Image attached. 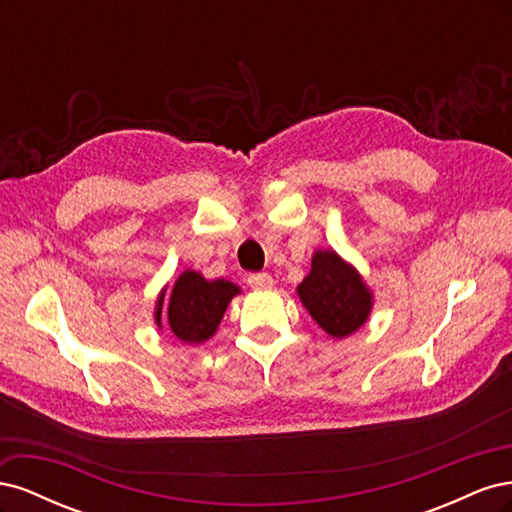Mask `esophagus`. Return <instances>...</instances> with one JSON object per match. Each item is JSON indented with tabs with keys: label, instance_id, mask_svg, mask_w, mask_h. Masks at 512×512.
<instances>
[{
	"label": "esophagus",
	"instance_id": "esophagus-1",
	"mask_svg": "<svg viewBox=\"0 0 512 512\" xmlns=\"http://www.w3.org/2000/svg\"><path fill=\"white\" fill-rule=\"evenodd\" d=\"M247 284L254 290H267L273 286V277L269 273H252L247 277Z\"/></svg>",
	"mask_w": 512,
	"mask_h": 512
}]
</instances>
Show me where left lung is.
I'll list each match as a JSON object with an SVG mask.
<instances>
[{
    "label": "left lung",
    "mask_w": 512,
    "mask_h": 512,
    "mask_svg": "<svg viewBox=\"0 0 512 512\" xmlns=\"http://www.w3.org/2000/svg\"><path fill=\"white\" fill-rule=\"evenodd\" d=\"M297 294L318 327L335 339L359 331L374 307V292L363 275L335 250L314 252Z\"/></svg>",
    "instance_id": "left-lung-1"
}]
</instances>
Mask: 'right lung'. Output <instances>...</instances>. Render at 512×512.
<instances>
[{
	"label": "right lung",
	"mask_w": 512,
	"mask_h": 512,
	"mask_svg": "<svg viewBox=\"0 0 512 512\" xmlns=\"http://www.w3.org/2000/svg\"><path fill=\"white\" fill-rule=\"evenodd\" d=\"M241 288L228 280H207L203 273L185 269L170 290L166 324L179 342L198 346L205 344L218 331L224 312L232 297H237ZM162 303L164 292L156 307V324L162 329Z\"/></svg>",
	"instance_id": "1"
}]
</instances>
